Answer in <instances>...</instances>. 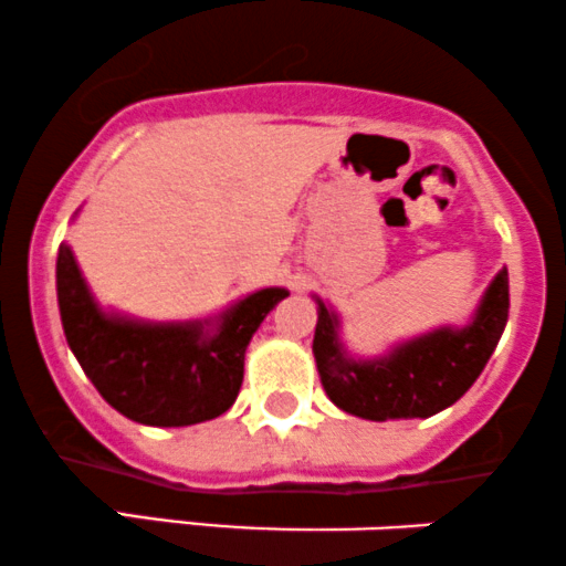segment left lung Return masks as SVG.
<instances>
[{"label":"left lung","mask_w":566,"mask_h":566,"mask_svg":"<svg viewBox=\"0 0 566 566\" xmlns=\"http://www.w3.org/2000/svg\"><path fill=\"white\" fill-rule=\"evenodd\" d=\"M314 359L324 391L343 412L365 420L431 418L476 382L505 322H509V271L500 269L463 327L431 329L409 337L382 356L359 359L340 340V316L316 297Z\"/></svg>","instance_id":"1"}]
</instances>
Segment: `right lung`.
Wrapping results in <instances>:
<instances>
[{
  "label": "right lung",
  "instance_id": "1",
  "mask_svg": "<svg viewBox=\"0 0 566 566\" xmlns=\"http://www.w3.org/2000/svg\"><path fill=\"white\" fill-rule=\"evenodd\" d=\"M55 284L69 348L97 394L135 423L159 428L205 423L237 401L244 350L290 295L265 287L207 319H133L101 308L66 242L57 250Z\"/></svg>",
  "mask_w": 566,
  "mask_h": 566
}]
</instances>
